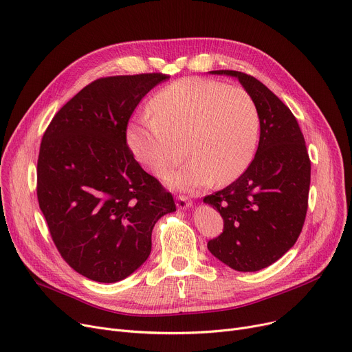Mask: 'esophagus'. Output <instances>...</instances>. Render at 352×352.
Masks as SVG:
<instances>
[{
	"label": "esophagus",
	"mask_w": 352,
	"mask_h": 352,
	"mask_svg": "<svg viewBox=\"0 0 352 352\" xmlns=\"http://www.w3.org/2000/svg\"><path fill=\"white\" fill-rule=\"evenodd\" d=\"M177 207H178V210L190 208L191 207V199H188L187 197H184V195H179L177 198Z\"/></svg>",
	"instance_id": "obj_1"
}]
</instances>
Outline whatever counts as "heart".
I'll list each match as a JSON object with an SVG mask.
<instances>
[{"label": "heart", "mask_w": 352, "mask_h": 352, "mask_svg": "<svg viewBox=\"0 0 352 352\" xmlns=\"http://www.w3.org/2000/svg\"><path fill=\"white\" fill-rule=\"evenodd\" d=\"M151 118L134 121L128 142L137 160L157 175L190 154L165 175L168 186L197 191L235 181L248 168L260 135V114L248 92L206 78H182L150 101Z\"/></svg>", "instance_id": "b5f03b06"}]
</instances>
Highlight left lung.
Listing matches in <instances>:
<instances>
[{"mask_svg":"<svg viewBox=\"0 0 352 352\" xmlns=\"http://www.w3.org/2000/svg\"><path fill=\"white\" fill-rule=\"evenodd\" d=\"M210 72L236 78L252 97L260 114V142L245 173L204 198L224 219L223 234L207 247L235 271H260L280 260L300 236L311 161L297 120L272 91L244 72Z\"/></svg>","mask_w":352,"mask_h":352,"instance_id":"left-lung-1","label":"left lung"}]
</instances>
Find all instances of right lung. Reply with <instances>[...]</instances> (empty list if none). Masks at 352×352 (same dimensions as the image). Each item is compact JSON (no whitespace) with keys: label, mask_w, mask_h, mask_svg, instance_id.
<instances>
[{"label":"right lung","mask_w":352,"mask_h":352,"mask_svg":"<svg viewBox=\"0 0 352 352\" xmlns=\"http://www.w3.org/2000/svg\"><path fill=\"white\" fill-rule=\"evenodd\" d=\"M170 77L138 74L96 80L50 122L36 164V197L67 264L97 283H117L150 256L157 221L173 195L126 145L140 101Z\"/></svg>","instance_id":"right-lung-1"}]
</instances>
